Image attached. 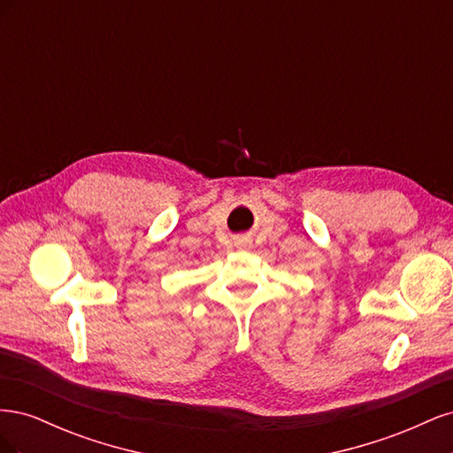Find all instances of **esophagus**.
I'll return each instance as SVG.
<instances>
[{"instance_id": "1", "label": "esophagus", "mask_w": 453, "mask_h": 453, "mask_svg": "<svg viewBox=\"0 0 453 453\" xmlns=\"http://www.w3.org/2000/svg\"><path fill=\"white\" fill-rule=\"evenodd\" d=\"M234 245L238 250H250L251 248V238L248 234H240L234 238Z\"/></svg>"}]
</instances>
